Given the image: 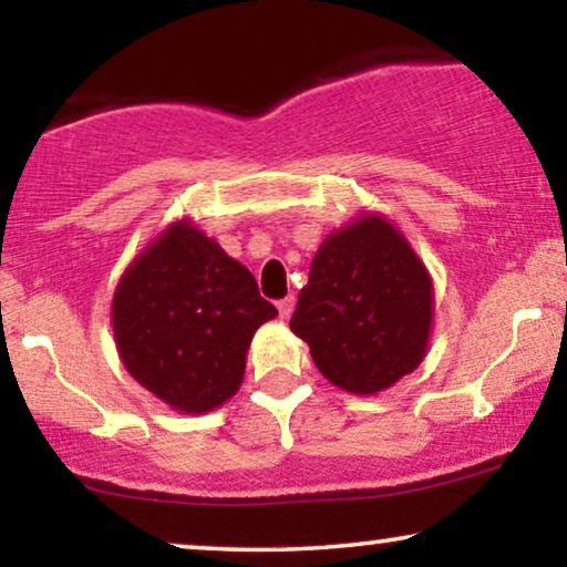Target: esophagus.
<instances>
[{
    "mask_svg": "<svg viewBox=\"0 0 567 567\" xmlns=\"http://www.w3.org/2000/svg\"><path fill=\"white\" fill-rule=\"evenodd\" d=\"M293 305H297V299L293 297H286L278 301V315H281V320H289L291 312H293Z\"/></svg>",
    "mask_w": 567,
    "mask_h": 567,
    "instance_id": "obj_1",
    "label": "esophagus"
}]
</instances>
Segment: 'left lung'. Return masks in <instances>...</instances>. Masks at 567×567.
Listing matches in <instances>:
<instances>
[{"instance_id":"1","label":"left lung","mask_w":567,"mask_h":567,"mask_svg":"<svg viewBox=\"0 0 567 567\" xmlns=\"http://www.w3.org/2000/svg\"><path fill=\"white\" fill-rule=\"evenodd\" d=\"M431 322L429 270L398 227L363 214L320 245L291 330L328 382L377 394L417 369Z\"/></svg>"}]
</instances>
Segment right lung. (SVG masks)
<instances>
[{"label": "right lung", "mask_w": 567, "mask_h": 567, "mask_svg": "<svg viewBox=\"0 0 567 567\" xmlns=\"http://www.w3.org/2000/svg\"><path fill=\"white\" fill-rule=\"evenodd\" d=\"M278 309L255 276L188 219L169 224L113 293L123 367L177 413H208L239 390L255 330Z\"/></svg>", "instance_id": "1"}]
</instances>
